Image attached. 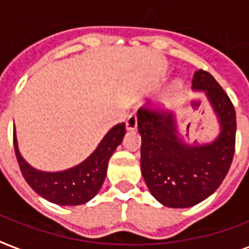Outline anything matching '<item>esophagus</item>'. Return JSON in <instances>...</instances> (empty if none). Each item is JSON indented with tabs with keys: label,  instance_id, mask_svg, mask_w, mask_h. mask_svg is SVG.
<instances>
[{
	"label": "esophagus",
	"instance_id": "obj_1",
	"mask_svg": "<svg viewBox=\"0 0 249 249\" xmlns=\"http://www.w3.org/2000/svg\"><path fill=\"white\" fill-rule=\"evenodd\" d=\"M137 123H138V120H137L136 113H130V115L128 116V119H126V121H125L126 129H128V130H133V129H136Z\"/></svg>",
	"mask_w": 249,
	"mask_h": 249
}]
</instances>
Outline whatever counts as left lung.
<instances>
[{
  "mask_svg": "<svg viewBox=\"0 0 249 249\" xmlns=\"http://www.w3.org/2000/svg\"><path fill=\"white\" fill-rule=\"evenodd\" d=\"M193 88L207 90L220 119L221 134L213 143L194 141V146H189L182 142L176 134L173 115L150 101L137 113L142 176L154 197L173 208L193 207L212 195L226 177L235 154L236 113L229 95L203 70L194 73Z\"/></svg>",
  "mask_w": 249,
  "mask_h": 249,
  "instance_id": "obj_1",
  "label": "left lung"
}]
</instances>
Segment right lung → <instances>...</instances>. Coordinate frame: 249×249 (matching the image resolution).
<instances>
[{"label": "right lung", "mask_w": 249, "mask_h": 249, "mask_svg": "<svg viewBox=\"0 0 249 249\" xmlns=\"http://www.w3.org/2000/svg\"><path fill=\"white\" fill-rule=\"evenodd\" d=\"M125 136V123L115 125L102 140L97 150L79 165L71 169L46 173L25 163L18 150L15 132L14 150L23 177L38 195L59 205H79L93 199L101 189L107 173L109 158Z\"/></svg>", "instance_id": "add662e5"}]
</instances>
